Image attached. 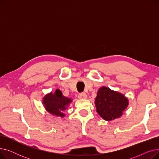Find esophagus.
<instances>
[{"mask_svg": "<svg viewBox=\"0 0 159 159\" xmlns=\"http://www.w3.org/2000/svg\"><path fill=\"white\" fill-rule=\"evenodd\" d=\"M78 97L80 99H85L87 98V95L85 93H80L78 95Z\"/></svg>", "mask_w": 159, "mask_h": 159, "instance_id": "obj_1", "label": "esophagus"}]
</instances>
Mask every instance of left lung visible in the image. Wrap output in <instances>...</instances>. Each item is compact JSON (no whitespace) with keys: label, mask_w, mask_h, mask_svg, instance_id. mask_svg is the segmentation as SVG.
Segmentation results:
<instances>
[{"label":"left lung","mask_w":159,"mask_h":159,"mask_svg":"<svg viewBox=\"0 0 159 159\" xmlns=\"http://www.w3.org/2000/svg\"><path fill=\"white\" fill-rule=\"evenodd\" d=\"M97 111L106 120L119 118L128 105V98L122 94L106 87L100 88L95 99Z\"/></svg>","instance_id":"1"}]
</instances>
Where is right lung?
Wrapping results in <instances>:
<instances>
[{
  "instance_id": "add662e5",
  "label": "right lung",
  "mask_w": 159,
  "mask_h": 159,
  "mask_svg": "<svg viewBox=\"0 0 159 159\" xmlns=\"http://www.w3.org/2000/svg\"><path fill=\"white\" fill-rule=\"evenodd\" d=\"M71 102V100L64 97L59 89H56L54 94L51 93L44 98V104L46 110L61 117L64 116L63 113L66 109V106Z\"/></svg>"
}]
</instances>
